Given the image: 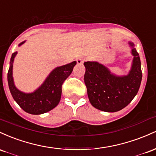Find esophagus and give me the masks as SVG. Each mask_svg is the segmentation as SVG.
Wrapping results in <instances>:
<instances>
[{"label":"esophagus","mask_w":156,"mask_h":156,"mask_svg":"<svg viewBox=\"0 0 156 156\" xmlns=\"http://www.w3.org/2000/svg\"><path fill=\"white\" fill-rule=\"evenodd\" d=\"M84 60H85V59L83 58V57H80V58H78L76 59V62H77V64L80 65V64H83Z\"/></svg>","instance_id":"1"}]
</instances>
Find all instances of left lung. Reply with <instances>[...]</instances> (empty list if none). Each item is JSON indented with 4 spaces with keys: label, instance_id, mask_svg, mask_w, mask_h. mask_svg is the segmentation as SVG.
I'll list each match as a JSON object with an SVG mask.
<instances>
[{
    "label": "left lung",
    "instance_id": "left-lung-1",
    "mask_svg": "<svg viewBox=\"0 0 156 156\" xmlns=\"http://www.w3.org/2000/svg\"><path fill=\"white\" fill-rule=\"evenodd\" d=\"M133 56L129 73L116 76L98 62H84V81L90 104L101 111L116 112L128 105L137 94L142 79L141 61L134 44L129 42Z\"/></svg>",
    "mask_w": 156,
    "mask_h": 156
}]
</instances>
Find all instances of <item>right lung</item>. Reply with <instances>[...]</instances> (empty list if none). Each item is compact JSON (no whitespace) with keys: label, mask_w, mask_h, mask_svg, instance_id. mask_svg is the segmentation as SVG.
Masks as SVG:
<instances>
[{"label":"right lung","mask_w":156,"mask_h":156,"mask_svg":"<svg viewBox=\"0 0 156 156\" xmlns=\"http://www.w3.org/2000/svg\"><path fill=\"white\" fill-rule=\"evenodd\" d=\"M26 41L19 44L20 46ZM17 51L12 55L10 66L9 69L7 80L10 92L19 106L26 113L34 115H39L50 111L55 108L60 101L62 94V85L71 72L76 62H73L65 66L57 67L49 73L44 83L34 92L26 94L15 87L12 76L13 62Z\"/></svg>","instance_id":"obj_1"}]
</instances>
